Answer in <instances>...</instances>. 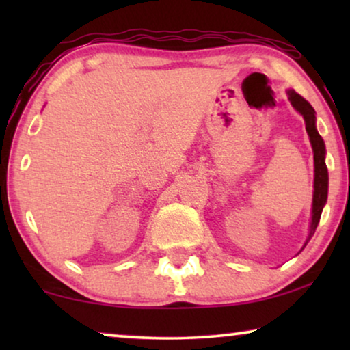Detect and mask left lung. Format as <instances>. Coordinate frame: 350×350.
Segmentation results:
<instances>
[{
	"label": "left lung",
	"mask_w": 350,
	"mask_h": 350,
	"mask_svg": "<svg viewBox=\"0 0 350 350\" xmlns=\"http://www.w3.org/2000/svg\"><path fill=\"white\" fill-rule=\"evenodd\" d=\"M288 100L293 105V108L299 114H303L304 122H306V132H308L310 145H312L314 151V198H312V219H310V231L309 237L306 243L309 242V239L314 236L315 229H317V224L320 221V215H322V210L327 204L328 198V170L327 164H325V154H327V150H325V142L323 138L320 137L317 132V127H315V111L314 108L310 107L308 100H304L299 94H296L295 90H288Z\"/></svg>",
	"instance_id": "obj_1"
}]
</instances>
